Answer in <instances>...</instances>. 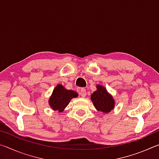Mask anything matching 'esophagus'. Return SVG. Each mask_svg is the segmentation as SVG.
Here are the masks:
<instances>
[{
  "label": "esophagus",
  "instance_id": "obj_1",
  "mask_svg": "<svg viewBox=\"0 0 159 159\" xmlns=\"http://www.w3.org/2000/svg\"><path fill=\"white\" fill-rule=\"evenodd\" d=\"M80 95L83 97V98H85L86 96V90L85 88H81L80 90Z\"/></svg>",
  "mask_w": 159,
  "mask_h": 159
}]
</instances>
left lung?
<instances>
[{"label":"left lung","instance_id":"left-lung-1","mask_svg":"<svg viewBox=\"0 0 159 159\" xmlns=\"http://www.w3.org/2000/svg\"><path fill=\"white\" fill-rule=\"evenodd\" d=\"M90 99L95 109L104 114L110 112L114 108V98L107 92L106 88L100 85H97V90L91 95Z\"/></svg>","mask_w":159,"mask_h":159}]
</instances>
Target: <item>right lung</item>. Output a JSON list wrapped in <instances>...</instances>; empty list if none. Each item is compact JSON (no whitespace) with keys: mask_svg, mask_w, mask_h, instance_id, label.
Wrapping results in <instances>:
<instances>
[{"mask_svg":"<svg viewBox=\"0 0 159 159\" xmlns=\"http://www.w3.org/2000/svg\"><path fill=\"white\" fill-rule=\"evenodd\" d=\"M76 97H78L77 93L73 90H66L62 85L59 84L54 89L48 102L54 111L61 112L68 105L71 99Z\"/></svg>","mask_w":159,"mask_h":159,"instance_id":"right-lung-1","label":"right lung"}]
</instances>
